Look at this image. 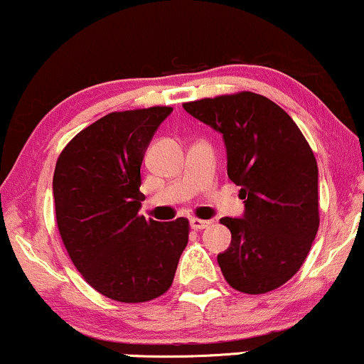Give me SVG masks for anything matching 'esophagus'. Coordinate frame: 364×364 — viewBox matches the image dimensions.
<instances>
[{"label":"esophagus","instance_id":"1","mask_svg":"<svg viewBox=\"0 0 364 364\" xmlns=\"http://www.w3.org/2000/svg\"><path fill=\"white\" fill-rule=\"evenodd\" d=\"M190 226L193 228V230H203V228L210 226V221H205V219H198V218H191Z\"/></svg>","mask_w":364,"mask_h":364}]
</instances>
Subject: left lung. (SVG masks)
<instances>
[{
	"label": "left lung",
	"instance_id": "8db88e82",
	"mask_svg": "<svg viewBox=\"0 0 364 364\" xmlns=\"http://www.w3.org/2000/svg\"><path fill=\"white\" fill-rule=\"evenodd\" d=\"M223 134L228 178L240 186L242 218H223L231 243L218 254L223 277L243 294H266L289 282L318 233V164L297 124L262 95L183 103Z\"/></svg>",
	"mask_w": 364,
	"mask_h": 364
}]
</instances>
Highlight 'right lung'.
Masks as SVG:
<instances>
[{"instance_id": "add662e5", "label": "right lung", "mask_w": 364, "mask_h": 364, "mask_svg": "<svg viewBox=\"0 0 364 364\" xmlns=\"http://www.w3.org/2000/svg\"><path fill=\"white\" fill-rule=\"evenodd\" d=\"M171 112H112L75 134L55 167L63 245L86 282L114 301L146 302L167 292L188 243V219L139 215L143 157Z\"/></svg>"}]
</instances>
